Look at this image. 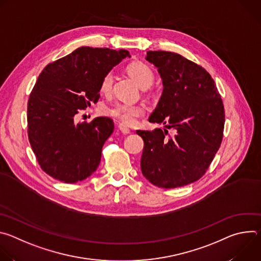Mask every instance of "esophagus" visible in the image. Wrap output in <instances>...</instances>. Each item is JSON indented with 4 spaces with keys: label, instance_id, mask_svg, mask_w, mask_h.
<instances>
[{
    "label": "esophagus",
    "instance_id": "esophagus-1",
    "mask_svg": "<svg viewBox=\"0 0 261 261\" xmlns=\"http://www.w3.org/2000/svg\"><path fill=\"white\" fill-rule=\"evenodd\" d=\"M119 129L121 130V132H122L123 134H130V133H131V130H130L128 127H126L125 125H123V124H120V125H119Z\"/></svg>",
    "mask_w": 261,
    "mask_h": 261
}]
</instances>
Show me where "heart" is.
Wrapping results in <instances>:
<instances>
[{
    "mask_svg": "<svg viewBox=\"0 0 261 261\" xmlns=\"http://www.w3.org/2000/svg\"><path fill=\"white\" fill-rule=\"evenodd\" d=\"M129 75L135 81V83L141 88L146 89L151 87L155 80V74L152 68L143 62H133L127 67ZM114 73L107 72L102 77L100 83V91L103 94H108L113 89ZM106 114L113 117L125 125H134L137 119L144 115V108L137 104L118 103L109 107Z\"/></svg>",
    "mask_w": 261,
    "mask_h": 261,
    "instance_id": "b5f03b06",
    "label": "heart"
}]
</instances>
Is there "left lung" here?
Here are the masks:
<instances>
[{"label": "left lung", "instance_id": "left-lung-1", "mask_svg": "<svg viewBox=\"0 0 261 261\" xmlns=\"http://www.w3.org/2000/svg\"><path fill=\"white\" fill-rule=\"evenodd\" d=\"M163 83L162 96L148 122L172 128L137 130L144 145L143 176L159 188H177L199 179L207 170L223 138L225 111L210 73L170 51H147Z\"/></svg>", "mask_w": 261, "mask_h": 261}]
</instances>
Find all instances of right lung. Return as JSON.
I'll list each match as a JSON object with an SVG mask.
<instances>
[{
	"label": "right lung",
	"instance_id": "right-lung-1",
	"mask_svg": "<svg viewBox=\"0 0 261 261\" xmlns=\"http://www.w3.org/2000/svg\"><path fill=\"white\" fill-rule=\"evenodd\" d=\"M126 57L130 54L125 49L83 46L40 73L28 101V136L37 161L48 175L73 184L99 166L114 121L99 117L91 123H76L75 118L99 100L102 77Z\"/></svg>",
	"mask_w": 261,
	"mask_h": 261
}]
</instances>
